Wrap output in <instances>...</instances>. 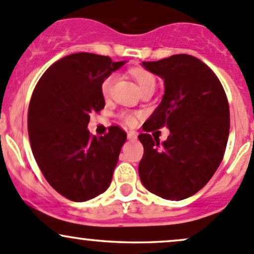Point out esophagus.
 <instances>
[{"label":"esophagus","instance_id":"esophagus-1","mask_svg":"<svg viewBox=\"0 0 254 254\" xmlns=\"http://www.w3.org/2000/svg\"><path fill=\"white\" fill-rule=\"evenodd\" d=\"M127 138H129V140H131V141H134V140H136V138H137V134H136L135 131H129V132H127Z\"/></svg>","mask_w":254,"mask_h":254}]
</instances>
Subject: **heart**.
<instances>
[{"instance_id":"1","label":"heart","mask_w":254,"mask_h":254,"mask_svg":"<svg viewBox=\"0 0 254 254\" xmlns=\"http://www.w3.org/2000/svg\"><path fill=\"white\" fill-rule=\"evenodd\" d=\"M131 74L141 90H143L147 86H152V85L154 86L156 80H154V76L152 75L151 73H148V71L143 70V69H134V70L131 71ZM114 80H116V75H114V74H111V75L107 76V78L102 81V85H101V91H102V95L105 96V97H108L109 93H111ZM136 117H137V114L124 113L123 114V120H124L127 125H134L136 123Z\"/></svg>"}]
</instances>
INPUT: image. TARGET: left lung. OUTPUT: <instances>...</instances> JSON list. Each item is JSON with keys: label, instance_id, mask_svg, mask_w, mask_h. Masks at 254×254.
<instances>
[{"label": "left lung", "instance_id": "obj_1", "mask_svg": "<svg viewBox=\"0 0 254 254\" xmlns=\"http://www.w3.org/2000/svg\"><path fill=\"white\" fill-rule=\"evenodd\" d=\"M141 64L164 80V95L138 135V175L149 192L181 201L201 190L223 159L230 129L228 98L217 75L193 56ZM162 126L171 135L159 143L148 132Z\"/></svg>", "mask_w": 254, "mask_h": 254}]
</instances>
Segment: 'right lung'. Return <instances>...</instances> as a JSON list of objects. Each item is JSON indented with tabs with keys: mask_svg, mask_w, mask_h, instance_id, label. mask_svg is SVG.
<instances>
[{
	"mask_svg": "<svg viewBox=\"0 0 254 254\" xmlns=\"http://www.w3.org/2000/svg\"><path fill=\"white\" fill-rule=\"evenodd\" d=\"M125 64L106 56L73 53L50 66L37 82L28 112V130L37 165L65 198L85 202L109 188L127 134L111 127L90 135V114L105 107L101 85Z\"/></svg>",
	"mask_w": 254,
	"mask_h": 254,
	"instance_id": "add662e5",
	"label": "right lung"
}]
</instances>
